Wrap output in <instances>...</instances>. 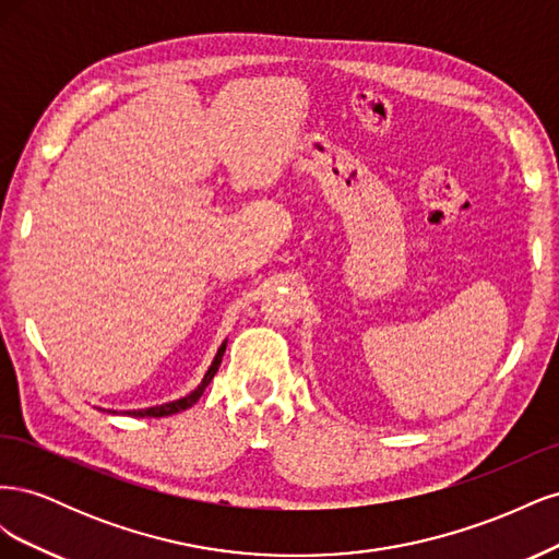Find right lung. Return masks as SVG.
<instances>
[{
	"label": "right lung",
	"mask_w": 559,
	"mask_h": 559,
	"mask_svg": "<svg viewBox=\"0 0 559 559\" xmlns=\"http://www.w3.org/2000/svg\"><path fill=\"white\" fill-rule=\"evenodd\" d=\"M224 352H226V343H224L222 347H218V352H216V359H214V364L210 366L205 380H202V382H200V386L195 389V392H191L189 396H183V399L173 401V403H165V405H154V408H146V411H128L126 415H132V417H167V415H175V413H181V411H186V408H191V405L202 396V392H205V386L212 382V378L216 376L218 366H222Z\"/></svg>",
	"instance_id": "1"
}]
</instances>
